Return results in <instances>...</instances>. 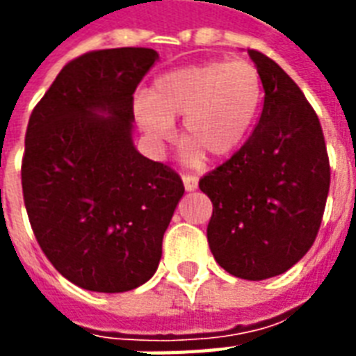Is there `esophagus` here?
<instances>
[{
  "label": "esophagus",
  "mask_w": 356,
  "mask_h": 356,
  "mask_svg": "<svg viewBox=\"0 0 356 356\" xmlns=\"http://www.w3.org/2000/svg\"><path fill=\"white\" fill-rule=\"evenodd\" d=\"M183 185H185L186 193H193L198 188V177L194 175H183Z\"/></svg>",
  "instance_id": "1"
}]
</instances>
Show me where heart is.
<instances>
[{
    "label": "heart",
    "mask_w": 356,
    "mask_h": 356,
    "mask_svg": "<svg viewBox=\"0 0 356 356\" xmlns=\"http://www.w3.org/2000/svg\"><path fill=\"white\" fill-rule=\"evenodd\" d=\"M261 76L252 63L206 60L156 78L148 93L133 99L135 118L152 139H168L173 120L183 118V162L198 165L231 156L244 143L261 108Z\"/></svg>",
    "instance_id": "b5f03b06"
}]
</instances>
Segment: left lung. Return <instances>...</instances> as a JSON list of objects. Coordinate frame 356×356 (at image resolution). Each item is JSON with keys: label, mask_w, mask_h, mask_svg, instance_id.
<instances>
[{"label": "left lung", "mask_w": 356, "mask_h": 356, "mask_svg": "<svg viewBox=\"0 0 356 356\" xmlns=\"http://www.w3.org/2000/svg\"><path fill=\"white\" fill-rule=\"evenodd\" d=\"M248 55L261 76V116L238 152L200 179V191L213 204L208 242L216 261L232 276L265 280L313 246L330 163L318 116L296 81L267 55Z\"/></svg>", "instance_id": "8db88e82"}]
</instances>
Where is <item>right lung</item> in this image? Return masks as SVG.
I'll list each match as a JSON object with an SVG mask.
<instances>
[{"instance_id": "right-lung-1", "label": "right lung", "mask_w": 356, "mask_h": 356, "mask_svg": "<svg viewBox=\"0 0 356 356\" xmlns=\"http://www.w3.org/2000/svg\"><path fill=\"white\" fill-rule=\"evenodd\" d=\"M160 55L86 53L58 72L30 116L22 193L38 244L83 290L118 293L152 278L185 186L133 145V93Z\"/></svg>"}]
</instances>
